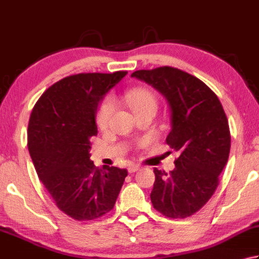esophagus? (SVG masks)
Returning a JSON list of instances; mask_svg holds the SVG:
<instances>
[{
  "label": "esophagus",
  "instance_id": "esophagus-1",
  "mask_svg": "<svg viewBox=\"0 0 259 259\" xmlns=\"http://www.w3.org/2000/svg\"><path fill=\"white\" fill-rule=\"evenodd\" d=\"M139 168H140L139 166H137V165H131V166H129V167H128V171H129V173L131 174V173H135V171H137V170H139Z\"/></svg>",
  "mask_w": 259,
  "mask_h": 259
}]
</instances>
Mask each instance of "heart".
Returning a JSON list of instances; mask_svg holds the SVG:
<instances>
[{
	"instance_id": "1",
	"label": "heart",
	"mask_w": 259,
	"mask_h": 259,
	"mask_svg": "<svg viewBox=\"0 0 259 259\" xmlns=\"http://www.w3.org/2000/svg\"><path fill=\"white\" fill-rule=\"evenodd\" d=\"M124 101L135 115L147 112V111L155 112L157 108L155 95L148 89L144 88H137L128 91L124 95ZM113 101L110 98L103 100V102L99 106L98 112H96V123H98L100 128L104 129L108 126L111 116L113 114Z\"/></svg>"
}]
</instances>
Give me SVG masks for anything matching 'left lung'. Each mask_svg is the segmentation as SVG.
Returning <instances> with one entry per match:
<instances>
[{"mask_svg": "<svg viewBox=\"0 0 259 259\" xmlns=\"http://www.w3.org/2000/svg\"><path fill=\"white\" fill-rule=\"evenodd\" d=\"M131 77L153 86L167 101L170 133L166 143L180 153L169 174L154 169L151 203L168 218L190 217L213 195L229 157L230 131L224 108L202 80L181 69H141Z\"/></svg>", "mask_w": 259, "mask_h": 259, "instance_id": "left-lung-1", "label": "left lung"}]
</instances>
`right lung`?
<instances>
[{"label":"right lung","instance_id":"add662e5","mask_svg":"<svg viewBox=\"0 0 259 259\" xmlns=\"http://www.w3.org/2000/svg\"><path fill=\"white\" fill-rule=\"evenodd\" d=\"M126 74L67 76L46 91L30 115L28 149L35 171L58 209L75 220H94L112 210L128 175L90 159L98 106Z\"/></svg>","mask_w":259,"mask_h":259}]
</instances>
